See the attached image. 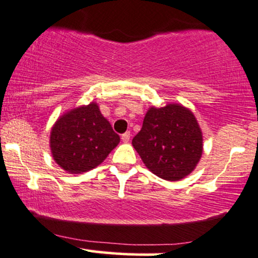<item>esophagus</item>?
<instances>
[{
	"instance_id": "obj_1",
	"label": "esophagus",
	"mask_w": 258,
	"mask_h": 258,
	"mask_svg": "<svg viewBox=\"0 0 258 258\" xmlns=\"http://www.w3.org/2000/svg\"><path fill=\"white\" fill-rule=\"evenodd\" d=\"M130 138H131V133L130 132H125L122 136H121V139H122L123 143H128Z\"/></svg>"
}]
</instances>
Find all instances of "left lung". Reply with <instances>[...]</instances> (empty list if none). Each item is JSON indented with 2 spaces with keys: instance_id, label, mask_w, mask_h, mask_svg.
Here are the masks:
<instances>
[{
  "instance_id": "1",
  "label": "left lung",
  "mask_w": 258,
  "mask_h": 258,
  "mask_svg": "<svg viewBox=\"0 0 258 258\" xmlns=\"http://www.w3.org/2000/svg\"><path fill=\"white\" fill-rule=\"evenodd\" d=\"M132 146L144 165L162 179L179 180L193 172L203 155V132L194 114L180 104L152 106Z\"/></svg>"
}]
</instances>
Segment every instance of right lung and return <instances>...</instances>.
Segmentation results:
<instances>
[{
    "label": "right lung",
    "mask_w": 258,
    "mask_h": 258,
    "mask_svg": "<svg viewBox=\"0 0 258 258\" xmlns=\"http://www.w3.org/2000/svg\"><path fill=\"white\" fill-rule=\"evenodd\" d=\"M120 137L97 103L78 106L55 121L49 147L54 161L69 173L87 172L104 161Z\"/></svg>",
    "instance_id": "add662e5"
}]
</instances>
